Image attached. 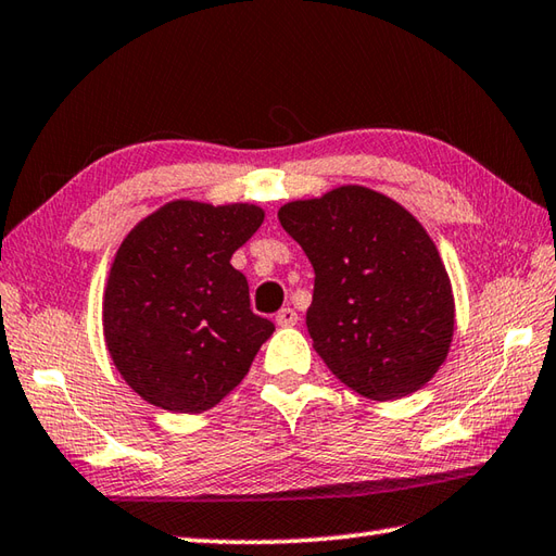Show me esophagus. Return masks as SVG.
I'll return each mask as SVG.
<instances>
[{"mask_svg": "<svg viewBox=\"0 0 556 556\" xmlns=\"http://www.w3.org/2000/svg\"><path fill=\"white\" fill-rule=\"evenodd\" d=\"M275 320H277L279 328H291V325L299 323V313L293 311V308H281V311L277 313Z\"/></svg>", "mask_w": 556, "mask_h": 556, "instance_id": "1", "label": "esophagus"}]
</instances>
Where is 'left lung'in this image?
<instances>
[{"label":"left lung","instance_id":"8db88e82","mask_svg":"<svg viewBox=\"0 0 556 556\" xmlns=\"http://www.w3.org/2000/svg\"><path fill=\"white\" fill-rule=\"evenodd\" d=\"M279 222L315 271L306 325L325 366L378 402L427 386L455 330L453 287L427 228L364 185L287 202Z\"/></svg>","mask_w":556,"mask_h":556}]
</instances>
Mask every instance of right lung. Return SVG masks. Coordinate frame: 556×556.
I'll return each mask as SVG.
<instances>
[{"mask_svg":"<svg viewBox=\"0 0 556 556\" xmlns=\"http://www.w3.org/2000/svg\"><path fill=\"white\" fill-rule=\"evenodd\" d=\"M265 222L257 204L173 200L119 243L103 291V334L135 393L200 415L231 393L275 323L250 311L231 255Z\"/></svg>","mask_w":556,"mask_h":556,"instance_id":"right-lung-1","label":"right lung"}]
</instances>
